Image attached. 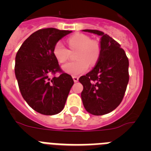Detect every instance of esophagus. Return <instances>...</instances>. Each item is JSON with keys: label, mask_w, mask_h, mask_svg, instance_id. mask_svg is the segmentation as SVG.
<instances>
[{"label": "esophagus", "mask_w": 151, "mask_h": 151, "mask_svg": "<svg viewBox=\"0 0 151 151\" xmlns=\"http://www.w3.org/2000/svg\"><path fill=\"white\" fill-rule=\"evenodd\" d=\"M73 81H74L75 82H78V77H77V76H73Z\"/></svg>", "instance_id": "1"}]
</instances>
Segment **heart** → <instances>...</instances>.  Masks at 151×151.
I'll use <instances>...</instances> for the list:
<instances>
[{"instance_id":"heart-1","label":"heart","mask_w":151,"mask_h":151,"mask_svg":"<svg viewBox=\"0 0 151 151\" xmlns=\"http://www.w3.org/2000/svg\"><path fill=\"white\" fill-rule=\"evenodd\" d=\"M68 45L71 50H77L74 62L63 65L65 73L72 76H78L88 69L89 64L93 66L97 62L101 55V47L95 40H91L86 35L76 33L68 38ZM69 50L61 41H57L53 48V54L59 63H63L69 58Z\"/></svg>"}]
</instances>
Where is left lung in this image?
Listing matches in <instances>:
<instances>
[{
  "label": "left lung",
  "instance_id": "8db88e82",
  "mask_svg": "<svg viewBox=\"0 0 151 151\" xmlns=\"http://www.w3.org/2000/svg\"><path fill=\"white\" fill-rule=\"evenodd\" d=\"M83 31L101 36V51L94 69L78 79L83 85L82 103L91 114L104 115L123 99L129 79V59L120 45L108 35L93 29Z\"/></svg>",
  "mask_w": 151,
  "mask_h": 151
}]
</instances>
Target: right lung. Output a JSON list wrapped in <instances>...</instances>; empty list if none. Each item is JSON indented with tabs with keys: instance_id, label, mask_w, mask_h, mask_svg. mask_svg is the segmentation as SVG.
<instances>
[{
	"instance_id": "obj_1",
	"label": "right lung",
	"mask_w": 151,
	"mask_h": 151,
	"mask_svg": "<svg viewBox=\"0 0 151 151\" xmlns=\"http://www.w3.org/2000/svg\"><path fill=\"white\" fill-rule=\"evenodd\" d=\"M72 31L54 28L39 29L22 43L16 55L15 75L22 97L36 112L55 115L63 110L74 84L53 54L57 41ZM61 73L59 77L50 74Z\"/></svg>"
}]
</instances>
